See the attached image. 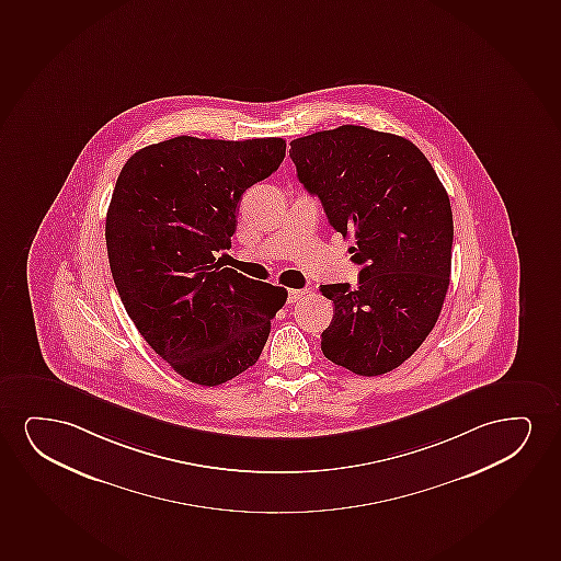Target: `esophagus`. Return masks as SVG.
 <instances>
[{"label": "esophagus", "instance_id": "obj_1", "mask_svg": "<svg viewBox=\"0 0 561 561\" xmlns=\"http://www.w3.org/2000/svg\"><path fill=\"white\" fill-rule=\"evenodd\" d=\"M306 289H289V293H287V302L289 305H293V302H299L302 297L306 295Z\"/></svg>", "mask_w": 561, "mask_h": 561}]
</instances>
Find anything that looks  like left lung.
<instances>
[{"mask_svg": "<svg viewBox=\"0 0 561 561\" xmlns=\"http://www.w3.org/2000/svg\"><path fill=\"white\" fill-rule=\"evenodd\" d=\"M305 188L329 225L354 238L357 287L321 285L333 320L323 356L364 377L400 367L436 325L451 276L449 196L411 140L341 125L291 142Z\"/></svg>", "mask_w": 561, "mask_h": 561, "instance_id": "8db88e82", "label": "left lung"}]
</instances>
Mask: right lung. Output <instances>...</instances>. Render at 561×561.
Segmentation results:
<instances>
[{
  "instance_id": "1",
  "label": "right lung",
  "mask_w": 561,
  "mask_h": 561,
  "mask_svg": "<svg viewBox=\"0 0 561 561\" xmlns=\"http://www.w3.org/2000/svg\"><path fill=\"white\" fill-rule=\"evenodd\" d=\"M285 140L175 137L133 153L106 213L119 299L181 377L219 386L256 364L287 291L222 268L245 190L272 175Z\"/></svg>"
}]
</instances>
